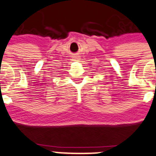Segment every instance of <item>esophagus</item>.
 <instances>
[{
    "label": "esophagus",
    "mask_w": 156,
    "mask_h": 156,
    "mask_svg": "<svg viewBox=\"0 0 156 156\" xmlns=\"http://www.w3.org/2000/svg\"><path fill=\"white\" fill-rule=\"evenodd\" d=\"M75 59H76V60H78V59H79V58H78V57H77V56H75Z\"/></svg>",
    "instance_id": "obj_1"
}]
</instances>
